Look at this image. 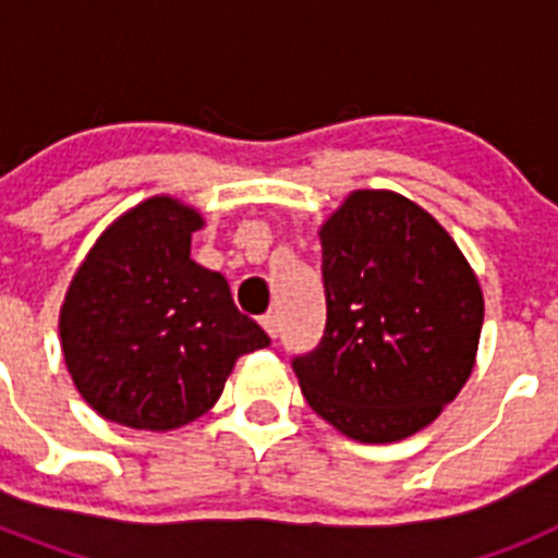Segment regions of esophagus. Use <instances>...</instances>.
<instances>
[{
	"mask_svg": "<svg viewBox=\"0 0 558 558\" xmlns=\"http://www.w3.org/2000/svg\"><path fill=\"white\" fill-rule=\"evenodd\" d=\"M263 327H265V332L270 335V338H279V315L276 313H265L263 315Z\"/></svg>",
	"mask_w": 558,
	"mask_h": 558,
	"instance_id": "esophagus-1",
	"label": "esophagus"
}]
</instances>
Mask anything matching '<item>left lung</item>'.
Instances as JSON below:
<instances>
[{
  "label": "left lung",
  "instance_id": "8db88e82",
  "mask_svg": "<svg viewBox=\"0 0 558 558\" xmlns=\"http://www.w3.org/2000/svg\"><path fill=\"white\" fill-rule=\"evenodd\" d=\"M327 327L295 354L304 399L343 436H413L475 366L483 295L452 236L397 192L357 190L322 229Z\"/></svg>",
  "mask_w": 558,
  "mask_h": 558
}]
</instances>
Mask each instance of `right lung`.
<instances>
[{
    "label": "right lung",
    "mask_w": 558,
    "mask_h": 558,
    "mask_svg": "<svg viewBox=\"0 0 558 558\" xmlns=\"http://www.w3.org/2000/svg\"><path fill=\"white\" fill-rule=\"evenodd\" d=\"M201 215L147 198L88 251L61 307V347L77 391L102 418L175 430L223 393L240 354L268 347L218 270L190 259Z\"/></svg>",
    "instance_id": "1"
}]
</instances>
